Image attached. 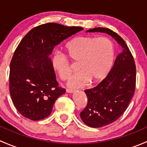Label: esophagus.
Returning <instances> with one entry per match:
<instances>
[{
    "label": "esophagus",
    "mask_w": 147,
    "mask_h": 147,
    "mask_svg": "<svg viewBox=\"0 0 147 147\" xmlns=\"http://www.w3.org/2000/svg\"><path fill=\"white\" fill-rule=\"evenodd\" d=\"M74 90H69V89H67L66 90V92L67 93H73L74 92Z\"/></svg>",
    "instance_id": "1"
}]
</instances>
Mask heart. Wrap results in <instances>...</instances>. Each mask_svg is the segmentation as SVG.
<instances>
[{
	"label": "heart",
	"mask_w": 147,
	"mask_h": 147,
	"mask_svg": "<svg viewBox=\"0 0 147 147\" xmlns=\"http://www.w3.org/2000/svg\"><path fill=\"white\" fill-rule=\"evenodd\" d=\"M65 50L68 57L78 62L80 71L67 82L72 88H81L90 81L101 82L110 72L115 60V45L106 37H78L66 44ZM67 57L60 53L52 56V65L62 80L68 79L71 74Z\"/></svg>",
	"instance_id": "1"
}]
</instances>
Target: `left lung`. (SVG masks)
Instances as JSON below:
<instances>
[{
    "label": "left lung",
    "mask_w": 147,
    "mask_h": 147,
    "mask_svg": "<svg viewBox=\"0 0 147 147\" xmlns=\"http://www.w3.org/2000/svg\"><path fill=\"white\" fill-rule=\"evenodd\" d=\"M87 32L108 34L122 49L107 76L95 87L84 90L87 104L81 119L89 127L100 128L117 120L128 107L135 91L136 65L128 46L117 33L106 28Z\"/></svg>",
    "instance_id": "obj_1"
}]
</instances>
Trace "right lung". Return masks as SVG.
Wrapping results in <instances>:
<instances>
[{
    "instance_id": "add662e5",
    "label": "right lung",
    "mask_w": 147,
    "mask_h": 147,
    "mask_svg": "<svg viewBox=\"0 0 147 147\" xmlns=\"http://www.w3.org/2000/svg\"><path fill=\"white\" fill-rule=\"evenodd\" d=\"M82 30L48 23L32 28L20 41L10 62L9 88L13 105L24 117H47L65 92L58 87L49 56L55 46Z\"/></svg>"
}]
</instances>
